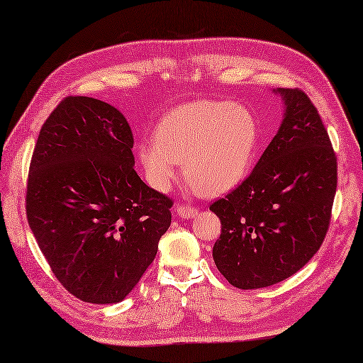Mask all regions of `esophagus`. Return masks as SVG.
<instances>
[{
	"label": "esophagus",
	"mask_w": 363,
	"mask_h": 363,
	"mask_svg": "<svg viewBox=\"0 0 363 363\" xmlns=\"http://www.w3.org/2000/svg\"><path fill=\"white\" fill-rule=\"evenodd\" d=\"M176 213L179 215L181 218H194L198 213L196 207L194 206H186V204H177L176 206Z\"/></svg>",
	"instance_id": "esophagus-1"
}]
</instances>
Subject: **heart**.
I'll return each instance as SVG.
<instances>
[{
  "instance_id": "heart-1",
  "label": "heart",
  "mask_w": 363,
  "mask_h": 363,
  "mask_svg": "<svg viewBox=\"0 0 363 363\" xmlns=\"http://www.w3.org/2000/svg\"><path fill=\"white\" fill-rule=\"evenodd\" d=\"M259 143V126L250 109L218 99L177 106L160 118L156 138L137 146L146 179L168 190L176 165L198 194L218 196L248 174Z\"/></svg>"
}]
</instances>
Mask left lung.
I'll return each mask as SVG.
<instances>
[{
    "instance_id": "left-lung-1",
    "label": "left lung",
    "mask_w": 363,
    "mask_h": 363,
    "mask_svg": "<svg viewBox=\"0 0 363 363\" xmlns=\"http://www.w3.org/2000/svg\"><path fill=\"white\" fill-rule=\"evenodd\" d=\"M282 125L251 174L211 204L221 234L213 260L229 284L256 290L299 272L325 240L337 190V156L317 107L277 89Z\"/></svg>"
}]
</instances>
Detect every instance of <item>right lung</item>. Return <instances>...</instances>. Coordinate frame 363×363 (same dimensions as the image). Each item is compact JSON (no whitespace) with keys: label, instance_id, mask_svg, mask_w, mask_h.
I'll return each mask as SVG.
<instances>
[{"label":"right lung","instance_id":"right-lung-1","mask_svg":"<svg viewBox=\"0 0 363 363\" xmlns=\"http://www.w3.org/2000/svg\"><path fill=\"white\" fill-rule=\"evenodd\" d=\"M134 137L113 106L67 96L30 159L26 217L51 272L91 304L125 299L172 225L173 199L134 169Z\"/></svg>","mask_w":363,"mask_h":363}]
</instances>
